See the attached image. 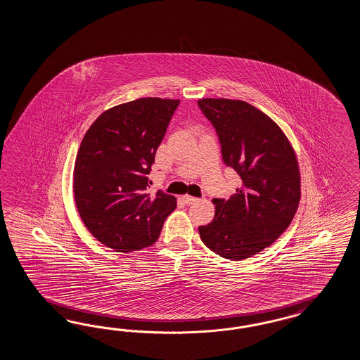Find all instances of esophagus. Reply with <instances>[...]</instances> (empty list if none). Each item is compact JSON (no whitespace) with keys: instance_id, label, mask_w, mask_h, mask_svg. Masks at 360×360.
<instances>
[{"instance_id":"esophagus-1","label":"esophagus","mask_w":360,"mask_h":360,"mask_svg":"<svg viewBox=\"0 0 360 360\" xmlns=\"http://www.w3.org/2000/svg\"><path fill=\"white\" fill-rule=\"evenodd\" d=\"M182 199H184L186 205H193V203L198 202V198H195V196L185 195Z\"/></svg>"}]
</instances>
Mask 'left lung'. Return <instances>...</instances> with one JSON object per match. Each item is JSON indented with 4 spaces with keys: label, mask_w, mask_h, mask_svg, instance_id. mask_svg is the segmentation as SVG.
Here are the masks:
<instances>
[{
    "label": "left lung",
    "mask_w": 360,
    "mask_h": 360,
    "mask_svg": "<svg viewBox=\"0 0 360 360\" xmlns=\"http://www.w3.org/2000/svg\"><path fill=\"white\" fill-rule=\"evenodd\" d=\"M198 105L217 131L223 162L243 181L229 200H212L215 217L199 235L219 256L243 260L269 247L295 218L301 196L297 157L281 128L251 104L207 98Z\"/></svg>",
    "instance_id": "left-lung-1"
}]
</instances>
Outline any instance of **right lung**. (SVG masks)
Returning a JSON list of instances; mask_svg holds the SVG:
<instances>
[{
    "mask_svg": "<svg viewBox=\"0 0 360 360\" xmlns=\"http://www.w3.org/2000/svg\"><path fill=\"white\" fill-rule=\"evenodd\" d=\"M179 100L142 98L103 112L84 134L74 169V195L88 231L117 252L154 244L175 198L148 194L155 152Z\"/></svg>",
    "mask_w": 360,
    "mask_h": 360,
    "instance_id": "obj_1",
    "label": "right lung"
}]
</instances>
